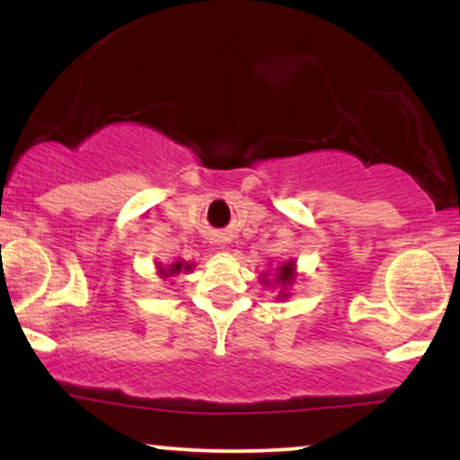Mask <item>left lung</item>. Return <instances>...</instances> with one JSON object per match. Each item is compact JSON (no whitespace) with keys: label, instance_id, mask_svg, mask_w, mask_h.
Instances as JSON below:
<instances>
[{"label":"left lung","instance_id":"obj_1","mask_svg":"<svg viewBox=\"0 0 460 460\" xmlns=\"http://www.w3.org/2000/svg\"><path fill=\"white\" fill-rule=\"evenodd\" d=\"M294 263L289 261V263H285L283 268H279V281H281L283 285H288L289 281H292V277H294Z\"/></svg>","mask_w":460,"mask_h":460}]
</instances>
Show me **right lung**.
<instances>
[{"label": "right lung", "instance_id": "add662e5", "mask_svg": "<svg viewBox=\"0 0 460 460\" xmlns=\"http://www.w3.org/2000/svg\"><path fill=\"white\" fill-rule=\"evenodd\" d=\"M188 268V266H186ZM181 270V263H175V266H171V270H166L164 274H168V272H179Z\"/></svg>", "mask_w": 460, "mask_h": 460}]
</instances>
